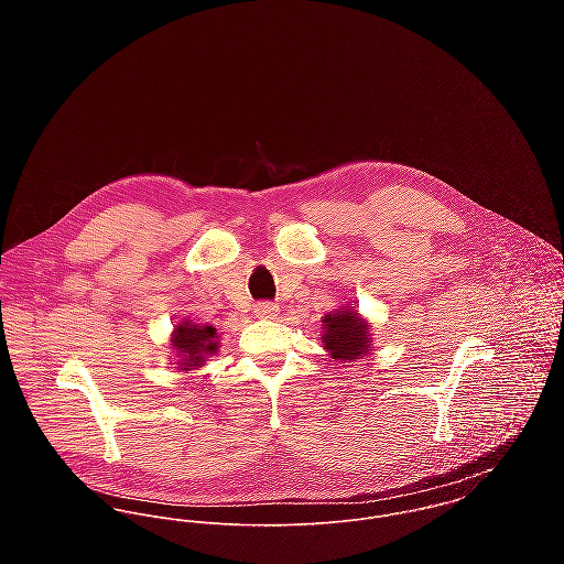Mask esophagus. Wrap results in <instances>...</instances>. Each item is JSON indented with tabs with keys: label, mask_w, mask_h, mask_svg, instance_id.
<instances>
[{
	"label": "esophagus",
	"mask_w": 564,
	"mask_h": 564,
	"mask_svg": "<svg viewBox=\"0 0 564 564\" xmlns=\"http://www.w3.org/2000/svg\"><path fill=\"white\" fill-rule=\"evenodd\" d=\"M253 313L260 319H273L280 313V308L275 304H271V302H258V304H253Z\"/></svg>",
	"instance_id": "1"
}]
</instances>
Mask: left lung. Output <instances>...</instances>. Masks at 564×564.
<instances>
[{
  "mask_svg": "<svg viewBox=\"0 0 564 564\" xmlns=\"http://www.w3.org/2000/svg\"><path fill=\"white\" fill-rule=\"evenodd\" d=\"M354 306H343L323 317V347L334 360H356L369 351L371 325L360 319Z\"/></svg>",
  "mask_w": 564,
  "mask_h": 564,
  "instance_id": "left-lung-1",
  "label": "left lung"
}]
</instances>
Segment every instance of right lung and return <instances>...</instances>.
<instances>
[{
  "instance_id": "obj_1",
  "label": "right lung",
  "mask_w": 564,
  "mask_h": 564,
  "mask_svg": "<svg viewBox=\"0 0 564 564\" xmlns=\"http://www.w3.org/2000/svg\"><path fill=\"white\" fill-rule=\"evenodd\" d=\"M217 338H219V334H217V327H213V325L191 322L177 323L173 334H171V345L180 356L177 365L182 367V371L204 367L206 358L213 356L219 347Z\"/></svg>"
}]
</instances>
